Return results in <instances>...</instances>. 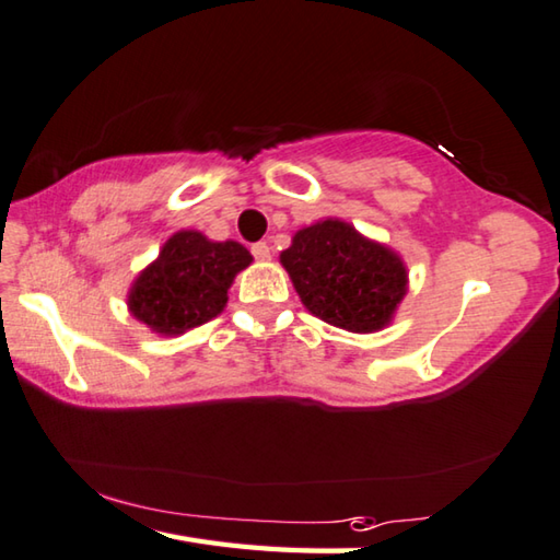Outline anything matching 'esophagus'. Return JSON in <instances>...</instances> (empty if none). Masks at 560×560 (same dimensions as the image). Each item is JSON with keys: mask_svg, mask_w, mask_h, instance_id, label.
Wrapping results in <instances>:
<instances>
[{"mask_svg": "<svg viewBox=\"0 0 560 560\" xmlns=\"http://www.w3.org/2000/svg\"><path fill=\"white\" fill-rule=\"evenodd\" d=\"M252 254H254V259L267 261V259L271 257V249H269L267 242H254V245H252Z\"/></svg>", "mask_w": 560, "mask_h": 560, "instance_id": "obj_1", "label": "esophagus"}]
</instances>
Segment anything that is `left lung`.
I'll return each instance as SVG.
<instances>
[{
    "label": "left lung",
    "mask_w": 560,
    "mask_h": 560,
    "mask_svg": "<svg viewBox=\"0 0 560 560\" xmlns=\"http://www.w3.org/2000/svg\"><path fill=\"white\" fill-rule=\"evenodd\" d=\"M281 264L303 306L352 332L384 328L406 293L404 261L340 220L299 230Z\"/></svg>",
    "instance_id": "obj_1"
}]
</instances>
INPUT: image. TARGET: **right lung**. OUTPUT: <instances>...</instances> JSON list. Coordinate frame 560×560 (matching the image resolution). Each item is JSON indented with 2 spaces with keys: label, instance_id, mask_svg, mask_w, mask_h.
I'll use <instances>...</instances> for the list:
<instances>
[{
  "label": "right lung",
  "instance_id": "right-lung-1",
  "mask_svg": "<svg viewBox=\"0 0 560 560\" xmlns=\"http://www.w3.org/2000/svg\"><path fill=\"white\" fill-rule=\"evenodd\" d=\"M252 254L240 242H210L192 230L176 232L159 259L139 273L129 291V311L161 335H178L225 308L235 273Z\"/></svg>",
  "mask_w": 560,
  "mask_h": 560
}]
</instances>
